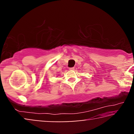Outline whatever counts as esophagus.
Instances as JSON below:
<instances>
[{
	"label": "esophagus",
	"instance_id": "1",
	"mask_svg": "<svg viewBox=\"0 0 134 134\" xmlns=\"http://www.w3.org/2000/svg\"><path fill=\"white\" fill-rule=\"evenodd\" d=\"M69 70H74V67H71V68H69Z\"/></svg>",
	"mask_w": 134,
	"mask_h": 134
}]
</instances>
